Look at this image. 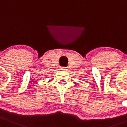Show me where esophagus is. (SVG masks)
Masks as SVG:
<instances>
[{"label": "esophagus", "instance_id": "obj_1", "mask_svg": "<svg viewBox=\"0 0 127 127\" xmlns=\"http://www.w3.org/2000/svg\"><path fill=\"white\" fill-rule=\"evenodd\" d=\"M61 70H67L66 67H61Z\"/></svg>", "mask_w": 127, "mask_h": 127}]
</instances>
